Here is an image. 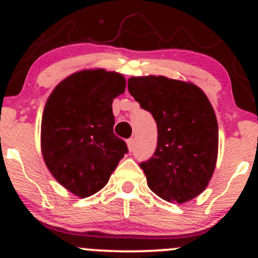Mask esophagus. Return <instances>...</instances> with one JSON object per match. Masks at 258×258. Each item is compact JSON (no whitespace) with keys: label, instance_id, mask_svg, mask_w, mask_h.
<instances>
[{"label":"esophagus","instance_id":"1","mask_svg":"<svg viewBox=\"0 0 258 258\" xmlns=\"http://www.w3.org/2000/svg\"><path fill=\"white\" fill-rule=\"evenodd\" d=\"M133 147H135V139H133V138L127 139V148H128L130 152H131V150L133 149Z\"/></svg>","mask_w":258,"mask_h":258}]
</instances>
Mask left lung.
<instances>
[{
  "label": "left lung",
  "instance_id": "1",
  "mask_svg": "<svg viewBox=\"0 0 258 258\" xmlns=\"http://www.w3.org/2000/svg\"><path fill=\"white\" fill-rule=\"evenodd\" d=\"M131 96L152 112L158 146L139 166L150 190L168 203L183 204L209 185L218 155V125L201 88L166 76L128 79Z\"/></svg>",
  "mask_w": 258,
  "mask_h": 258
}]
</instances>
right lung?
Listing matches in <instances>:
<instances>
[{
  "instance_id": "right-lung-1",
  "label": "right lung",
  "mask_w": 258,
  "mask_h": 258,
  "mask_svg": "<svg viewBox=\"0 0 258 258\" xmlns=\"http://www.w3.org/2000/svg\"><path fill=\"white\" fill-rule=\"evenodd\" d=\"M125 87L119 73L85 69L59 82L47 99L41 122L44 164L76 197L104 188L127 153L125 142L114 135L111 106Z\"/></svg>"
}]
</instances>
